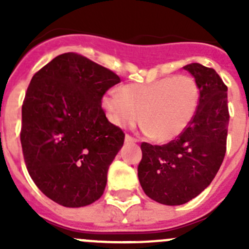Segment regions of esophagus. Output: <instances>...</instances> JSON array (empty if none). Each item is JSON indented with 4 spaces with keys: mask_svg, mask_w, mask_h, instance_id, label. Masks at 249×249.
I'll return each mask as SVG.
<instances>
[{
    "mask_svg": "<svg viewBox=\"0 0 249 249\" xmlns=\"http://www.w3.org/2000/svg\"><path fill=\"white\" fill-rule=\"evenodd\" d=\"M124 140H126L127 143H131V142H138L137 138L132 137L131 135H126V137H124Z\"/></svg>",
    "mask_w": 249,
    "mask_h": 249,
    "instance_id": "1",
    "label": "esophagus"
}]
</instances>
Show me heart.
Instances as JSON below:
<instances>
[{
    "label": "heart",
    "mask_w": 249,
    "mask_h": 249,
    "mask_svg": "<svg viewBox=\"0 0 249 249\" xmlns=\"http://www.w3.org/2000/svg\"><path fill=\"white\" fill-rule=\"evenodd\" d=\"M108 120L118 127H131L140 121L147 135L158 142L181 136L198 108L199 89L188 74L167 76L146 83L123 86L120 93L103 98Z\"/></svg>",
    "instance_id": "1"
}]
</instances>
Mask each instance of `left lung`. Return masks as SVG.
<instances>
[{
    "label": "left lung",
    "mask_w": 249,
    "mask_h": 249,
    "mask_svg": "<svg viewBox=\"0 0 249 249\" xmlns=\"http://www.w3.org/2000/svg\"><path fill=\"white\" fill-rule=\"evenodd\" d=\"M199 89L198 108L188 128L162 146L141 143L138 179L149 198L178 206L197 197L218 172L227 149V86L213 68L191 63Z\"/></svg>",
    "instance_id": "8db88e82"
}]
</instances>
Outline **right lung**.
Returning a JSON list of instances; mask_svg holds the SVG:
<instances>
[{
	"instance_id": "right-lung-1",
	"label": "right lung",
	"mask_w": 249,
	"mask_h": 249,
	"mask_svg": "<svg viewBox=\"0 0 249 249\" xmlns=\"http://www.w3.org/2000/svg\"><path fill=\"white\" fill-rule=\"evenodd\" d=\"M117 74L82 54L54 57L34 74L22 105V153L41 192L65 207L97 201L124 133L107 120L105 93Z\"/></svg>"
}]
</instances>
